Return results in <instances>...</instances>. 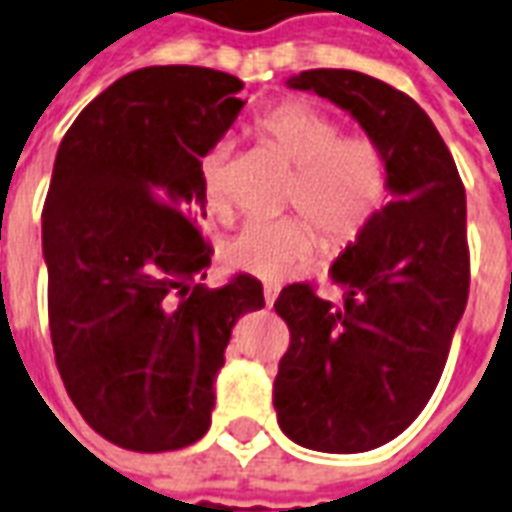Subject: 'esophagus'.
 I'll return each mask as SVG.
<instances>
[{
	"label": "esophagus",
	"instance_id": "esophagus-1",
	"mask_svg": "<svg viewBox=\"0 0 512 512\" xmlns=\"http://www.w3.org/2000/svg\"><path fill=\"white\" fill-rule=\"evenodd\" d=\"M280 294V286L278 283H264V299H267V305H275V299Z\"/></svg>",
	"mask_w": 512,
	"mask_h": 512
}]
</instances>
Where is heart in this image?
Segmentation results:
<instances>
[{"mask_svg":"<svg viewBox=\"0 0 512 512\" xmlns=\"http://www.w3.org/2000/svg\"><path fill=\"white\" fill-rule=\"evenodd\" d=\"M253 134L297 169L288 205L318 226L326 245L340 248L353 242L386 207L391 167L370 134L340 137L334 118L302 102H283L259 113ZM226 159L229 148L218 142L199 164L202 205L215 218L229 213ZM310 221L299 215L253 218L226 242V259L261 280L286 278L315 253L318 237Z\"/></svg>","mask_w":512,"mask_h":512,"instance_id":"obj_1","label":"heart"}]
</instances>
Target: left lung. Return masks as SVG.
<instances>
[{"mask_svg": "<svg viewBox=\"0 0 512 512\" xmlns=\"http://www.w3.org/2000/svg\"><path fill=\"white\" fill-rule=\"evenodd\" d=\"M286 86L324 96L380 142L391 202L334 259L340 305L305 283L280 291L291 345L272 402L302 448L372 451L416 421L443 375L470 294L467 197L432 118L407 94L353 69H307Z\"/></svg>", "mask_w": 512, "mask_h": 512, "instance_id": "8db88e82", "label": "left lung"}]
</instances>
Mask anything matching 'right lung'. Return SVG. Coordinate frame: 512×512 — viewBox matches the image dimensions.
Wrapping results in <instances>:
<instances>
[{
	"instance_id": "add662e5",
	"label": "right lung",
	"mask_w": 512,
	"mask_h": 512,
	"mask_svg": "<svg viewBox=\"0 0 512 512\" xmlns=\"http://www.w3.org/2000/svg\"><path fill=\"white\" fill-rule=\"evenodd\" d=\"M207 67L134 69L75 118L42 207L53 353L86 424L129 451H178L210 429L237 318L264 288H207L199 164L245 107Z\"/></svg>"
}]
</instances>
